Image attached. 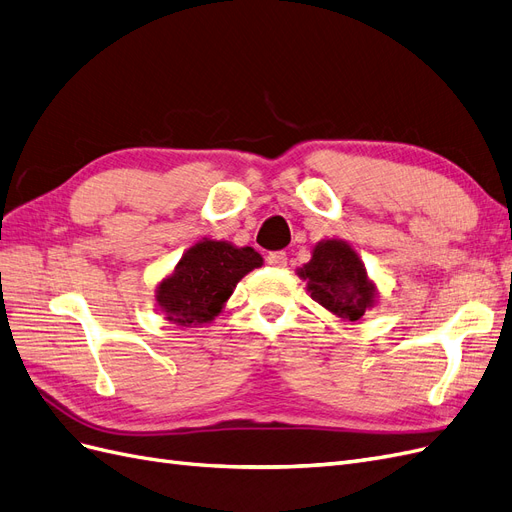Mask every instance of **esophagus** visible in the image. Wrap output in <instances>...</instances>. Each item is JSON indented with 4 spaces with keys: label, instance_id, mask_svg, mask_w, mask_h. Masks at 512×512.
I'll use <instances>...</instances> for the list:
<instances>
[{
    "label": "esophagus",
    "instance_id": "esophagus-1",
    "mask_svg": "<svg viewBox=\"0 0 512 512\" xmlns=\"http://www.w3.org/2000/svg\"><path fill=\"white\" fill-rule=\"evenodd\" d=\"M267 265L277 267V269L286 267V265H288V256H286V252H271V254L267 256Z\"/></svg>",
    "mask_w": 512,
    "mask_h": 512
}]
</instances>
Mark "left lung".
I'll return each instance as SVG.
<instances>
[{
  "label": "left lung",
  "instance_id": "8db88e82",
  "mask_svg": "<svg viewBox=\"0 0 512 512\" xmlns=\"http://www.w3.org/2000/svg\"><path fill=\"white\" fill-rule=\"evenodd\" d=\"M299 275L307 282L312 299L339 318L354 322L374 305V284L367 280L361 258L344 241H320Z\"/></svg>",
  "mask_w": 512,
  "mask_h": 512
}]
</instances>
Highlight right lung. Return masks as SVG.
<instances>
[{
    "label": "right lung",
    "instance_id": "add662e5",
    "mask_svg": "<svg viewBox=\"0 0 512 512\" xmlns=\"http://www.w3.org/2000/svg\"><path fill=\"white\" fill-rule=\"evenodd\" d=\"M260 265L262 256L252 247L205 239L183 254L156 299L170 322L196 327L218 316L241 277Z\"/></svg>",
    "mask_w": 512,
    "mask_h": 512
}]
</instances>
